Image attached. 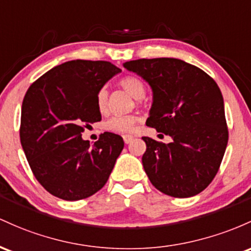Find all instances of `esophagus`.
I'll list each match as a JSON object with an SVG mask.
<instances>
[{"label": "esophagus", "instance_id": "1", "mask_svg": "<svg viewBox=\"0 0 251 251\" xmlns=\"http://www.w3.org/2000/svg\"><path fill=\"white\" fill-rule=\"evenodd\" d=\"M123 140H125V142L128 145V143H130L131 141L134 140V137L131 136V135H125V136H123Z\"/></svg>", "mask_w": 251, "mask_h": 251}]
</instances>
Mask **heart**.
Segmentation results:
<instances>
[{"label":"heart","instance_id":"obj_1","mask_svg":"<svg viewBox=\"0 0 251 251\" xmlns=\"http://www.w3.org/2000/svg\"><path fill=\"white\" fill-rule=\"evenodd\" d=\"M120 85L136 100H140L145 96V83L136 75H126L120 80ZM108 90L105 88L98 90L97 95H96V106H97L98 111L102 112V114L108 110ZM137 121H139V117L136 115H125V116L117 115V116L109 118L104 125V128L111 133L128 134L133 131Z\"/></svg>","mask_w":251,"mask_h":251}]
</instances>
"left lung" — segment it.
<instances>
[{"label": "left lung", "instance_id": "left-lung-1", "mask_svg": "<svg viewBox=\"0 0 251 251\" xmlns=\"http://www.w3.org/2000/svg\"><path fill=\"white\" fill-rule=\"evenodd\" d=\"M153 90L146 125L173 139L147 145L143 168L153 186L176 198L201 193L211 184L223 160L229 130L224 100L212 78L180 59H137L123 64Z\"/></svg>", "mask_w": 251, "mask_h": 251}]
</instances>
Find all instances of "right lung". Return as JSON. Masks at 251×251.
Instances as JSON below:
<instances>
[{"label": "right lung", "mask_w": 251, "mask_h": 251, "mask_svg": "<svg viewBox=\"0 0 251 251\" xmlns=\"http://www.w3.org/2000/svg\"><path fill=\"white\" fill-rule=\"evenodd\" d=\"M118 72L109 61L71 60L53 67L27 90L20 140L36 180L53 196L80 201L108 181L123 139L105 131L91 147L81 133L102 120L96 95Z\"/></svg>", "instance_id": "obj_1"}]
</instances>
